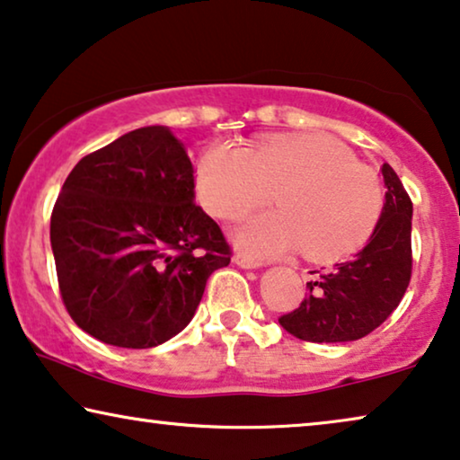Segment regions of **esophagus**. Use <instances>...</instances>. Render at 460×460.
<instances>
[{"label":"esophagus","instance_id":"34e87169","mask_svg":"<svg viewBox=\"0 0 460 460\" xmlns=\"http://www.w3.org/2000/svg\"><path fill=\"white\" fill-rule=\"evenodd\" d=\"M233 261H235L237 267H242V269H258V267H261V262L254 261V258H250L248 254H243V252H237V254L233 256Z\"/></svg>","mask_w":460,"mask_h":460}]
</instances>
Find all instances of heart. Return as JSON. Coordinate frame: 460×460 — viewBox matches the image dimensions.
<instances>
[{"label":"heart","mask_w":460,"mask_h":460,"mask_svg":"<svg viewBox=\"0 0 460 460\" xmlns=\"http://www.w3.org/2000/svg\"><path fill=\"white\" fill-rule=\"evenodd\" d=\"M202 202L218 218H239L270 198L237 229V243L256 258L304 250L332 261L360 250L377 227L384 190L371 168L327 135L269 139L250 150L215 144L198 163Z\"/></svg>","instance_id":"b5f03b06"}]
</instances>
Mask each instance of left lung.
Wrapping results in <instances>:
<instances>
[{"instance_id":"obj_1","label":"left lung","mask_w":460,"mask_h":460,"mask_svg":"<svg viewBox=\"0 0 460 460\" xmlns=\"http://www.w3.org/2000/svg\"><path fill=\"white\" fill-rule=\"evenodd\" d=\"M385 204L368 243L352 261L306 283L308 296L279 325L297 340L316 344L354 341L377 329L411 283L412 202L390 164L381 166Z\"/></svg>"}]
</instances>
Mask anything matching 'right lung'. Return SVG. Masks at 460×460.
<instances>
[{"label": "right lung", "instance_id": "right-lung-1", "mask_svg": "<svg viewBox=\"0 0 460 460\" xmlns=\"http://www.w3.org/2000/svg\"><path fill=\"white\" fill-rule=\"evenodd\" d=\"M193 190V164L168 127L135 128L76 163L49 239L62 302L83 332L141 350L187 327L208 277L231 262Z\"/></svg>", "mask_w": 460, "mask_h": 460}]
</instances>
